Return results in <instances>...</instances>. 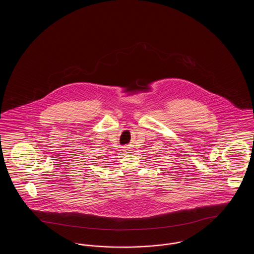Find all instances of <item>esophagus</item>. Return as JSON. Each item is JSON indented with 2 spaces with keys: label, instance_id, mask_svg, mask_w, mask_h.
I'll use <instances>...</instances> for the list:
<instances>
[{
  "label": "esophagus",
  "instance_id": "esophagus-1",
  "mask_svg": "<svg viewBox=\"0 0 254 254\" xmlns=\"http://www.w3.org/2000/svg\"><path fill=\"white\" fill-rule=\"evenodd\" d=\"M124 151H125L126 153H130V151H131L130 146H125V147H124Z\"/></svg>",
  "mask_w": 254,
  "mask_h": 254
}]
</instances>
